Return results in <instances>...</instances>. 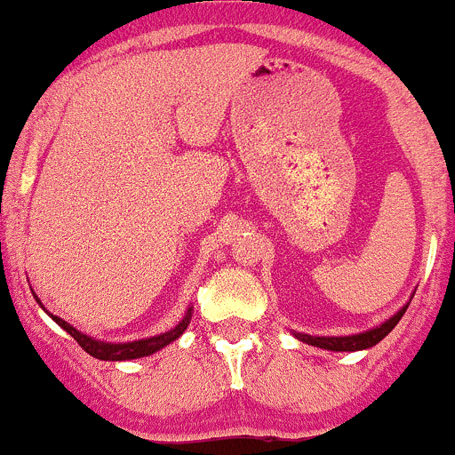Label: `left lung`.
I'll return each mask as SVG.
<instances>
[{"label": "left lung", "instance_id": "1", "mask_svg": "<svg viewBox=\"0 0 455 455\" xmlns=\"http://www.w3.org/2000/svg\"><path fill=\"white\" fill-rule=\"evenodd\" d=\"M407 311V307H403L396 315H392L390 320L383 322L381 326H377V329L372 331H366V332H359V335H348V337H313V335H299L296 332V337L299 341H307V344L311 346H317V348H326V350H339V353H344V350H363V348H370V346L379 344V341L383 339V337L387 335L392 329H395L396 324H399V320L403 317V313Z\"/></svg>", "mask_w": 455, "mask_h": 455}]
</instances>
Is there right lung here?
Listing matches in <instances>:
<instances>
[{"label":"right lung","instance_id":"obj_1","mask_svg":"<svg viewBox=\"0 0 455 455\" xmlns=\"http://www.w3.org/2000/svg\"><path fill=\"white\" fill-rule=\"evenodd\" d=\"M52 317H54L56 324L63 326V329L68 331L69 335H72L74 339L78 341V346H81V348L85 350V353L92 355V357L102 359V362H123V359L147 357V355H153V353H156V350L164 348V346H168V344H171V341H175L177 337L181 335V332L188 329L190 317H193V308H188V313H186L184 320H181L180 324H177L172 331L164 332V335L151 337V339L131 341V344H107V341L92 339V337H87V335H83V332H78L76 329H74V326H69L68 322L60 320V317H56V315H52Z\"/></svg>","mask_w":455,"mask_h":455}]
</instances>
